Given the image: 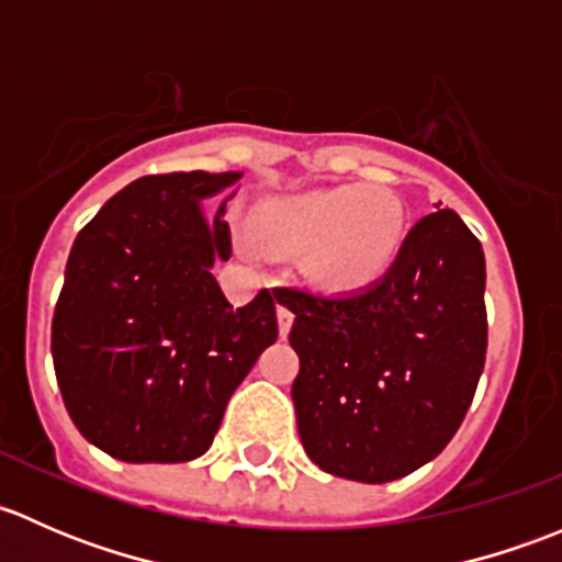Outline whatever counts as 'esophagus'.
<instances>
[{"mask_svg":"<svg viewBox=\"0 0 562 562\" xmlns=\"http://www.w3.org/2000/svg\"><path fill=\"white\" fill-rule=\"evenodd\" d=\"M277 323H280V337H288L291 334V326H293V313L288 307H277Z\"/></svg>","mask_w":562,"mask_h":562,"instance_id":"1","label":"esophagus"}]
</instances>
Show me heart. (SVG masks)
I'll list each match as a JSON object with an SVG mask.
<instances>
[{"label":"heart","instance_id":"1","mask_svg":"<svg viewBox=\"0 0 562 562\" xmlns=\"http://www.w3.org/2000/svg\"><path fill=\"white\" fill-rule=\"evenodd\" d=\"M263 236L282 252H304L313 277L334 291L375 282L394 263L402 209L383 187L345 184L271 209Z\"/></svg>","mask_w":562,"mask_h":562}]
</instances>
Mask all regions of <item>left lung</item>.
<instances>
[{
    "label": "left lung",
    "instance_id": "left-lung-1",
    "mask_svg": "<svg viewBox=\"0 0 562 562\" xmlns=\"http://www.w3.org/2000/svg\"><path fill=\"white\" fill-rule=\"evenodd\" d=\"M484 285L479 239L438 209L372 285L331 296L282 288L302 364L291 389L299 438L317 468L386 484L449 446L484 370Z\"/></svg>",
    "mask_w": 562,
    "mask_h": 562
}]
</instances>
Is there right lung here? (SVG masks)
<instances>
[{"mask_svg": "<svg viewBox=\"0 0 562 562\" xmlns=\"http://www.w3.org/2000/svg\"><path fill=\"white\" fill-rule=\"evenodd\" d=\"M241 176L135 179L70 249L50 326L56 381L78 432L113 459L206 454L231 394L277 339V291L234 307L212 274L234 252L225 209ZM206 200L221 202L214 218Z\"/></svg>", "mask_w": 562, "mask_h": 562, "instance_id": "1", "label": "right lung"}]
</instances>
